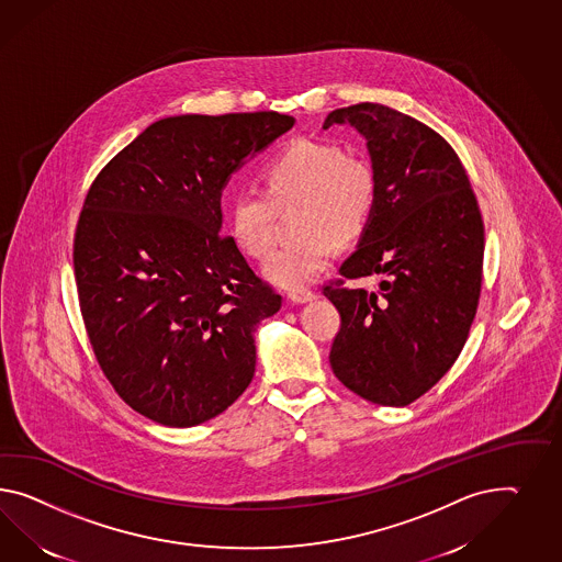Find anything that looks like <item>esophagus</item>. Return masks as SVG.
I'll use <instances>...</instances> for the list:
<instances>
[{"instance_id":"1","label":"esophagus","mask_w":562,"mask_h":562,"mask_svg":"<svg viewBox=\"0 0 562 562\" xmlns=\"http://www.w3.org/2000/svg\"><path fill=\"white\" fill-rule=\"evenodd\" d=\"M289 299L292 303L296 304L311 303L315 299V292H311V290H292Z\"/></svg>"}]
</instances>
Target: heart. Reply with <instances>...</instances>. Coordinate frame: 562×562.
Segmentation results:
<instances>
[{
	"mask_svg": "<svg viewBox=\"0 0 562 562\" xmlns=\"http://www.w3.org/2000/svg\"><path fill=\"white\" fill-rule=\"evenodd\" d=\"M259 180L263 192L245 190L231 200L228 227L249 258H268L276 209L299 200L294 228L301 237L280 247L263 268L282 289L311 284L339 254V241L364 233L376 204L374 169L331 143H292L263 164Z\"/></svg>",
	"mask_w": 562,
	"mask_h": 562,
	"instance_id": "b5f03b06",
	"label": "heart"
}]
</instances>
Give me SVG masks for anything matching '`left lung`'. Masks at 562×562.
<instances>
[{
  "label": "left lung",
  "mask_w": 562,
  "mask_h": 562,
  "mask_svg": "<svg viewBox=\"0 0 562 562\" xmlns=\"http://www.w3.org/2000/svg\"><path fill=\"white\" fill-rule=\"evenodd\" d=\"M366 138L376 204L341 278L323 286L341 327L329 362L349 391L405 407L452 368L476 315L485 227L469 176L446 138L382 104L337 108L323 128ZM380 274V290L346 279Z\"/></svg>",
  "instance_id": "left-lung-1"
}]
</instances>
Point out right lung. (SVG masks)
<instances>
[{"mask_svg":"<svg viewBox=\"0 0 562 562\" xmlns=\"http://www.w3.org/2000/svg\"><path fill=\"white\" fill-rule=\"evenodd\" d=\"M292 126L278 112L169 116L91 183L74 241L81 317L114 391L157 424H204L254 379V331L282 296L221 235V196Z\"/></svg>","mask_w":562,"mask_h":562,"instance_id":"add662e5","label":"right lung"}]
</instances>
